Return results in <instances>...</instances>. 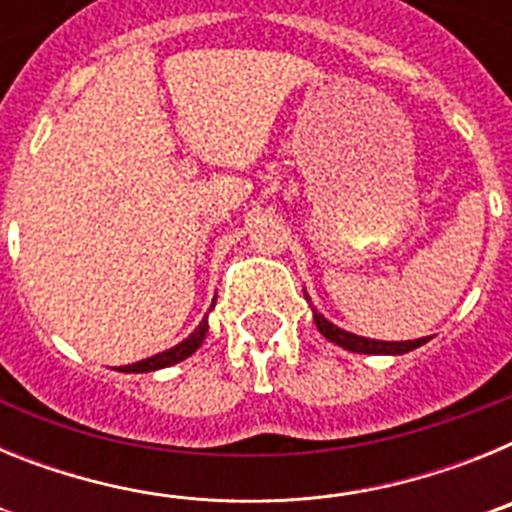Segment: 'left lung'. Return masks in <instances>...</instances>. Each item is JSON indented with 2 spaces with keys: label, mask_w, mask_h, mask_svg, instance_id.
I'll return each instance as SVG.
<instances>
[{
  "label": "left lung",
  "mask_w": 512,
  "mask_h": 512,
  "mask_svg": "<svg viewBox=\"0 0 512 512\" xmlns=\"http://www.w3.org/2000/svg\"><path fill=\"white\" fill-rule=\"evenodd\" d=\"M305 300L310 302V295L305 292ZM312 320L318 325V330L328 338L330 343L346 348V351H354V354H382V356H397V354H408L413 348L423 346L428 338H415V341H374V338L356 336V333H348V330L338 328L330 320H325L315 307H312Z\"/></svg>",
  "instance_id": "left-lung-1"
}]
</instances>
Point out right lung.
<instances>
[{
    "instance_id": "right-lung-1",
    "label": "right lung",
    "mask_w": 512,
    "mask_h": 512,
    "mask_svg": "<svg viewBox=\"0 0 512 512\" xmlns=\"http://www.w3.org/2000/svg\"><path fill=\"white\" fill-rule=\"evenodd\" d=\"M212 307H215V302H212ZM207 328H210V325H207V315H205V318H202V323L197 325V328H194L182 343H176L174 348H166V351H161V354H156V356H148V359L135 361V364L117 366V372L146 374V372H156V369H166V366L179 364V361H184L187 356H192L194 351L202 346V341H205V336H207Z\"/></svg>"
}]
</instances>
